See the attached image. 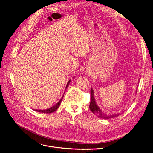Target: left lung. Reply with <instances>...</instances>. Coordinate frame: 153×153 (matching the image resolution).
I'll return each mask as SVG.
<instances>
[{
	"mask_svg": "<svg viewBox=\"0 0 153 153\" xmlns=\"http://www.w3.org/2000/svg\"><path fill=\"white\" fill-rule=\"evenodd\" d=\"M89 108L91 111L97 117L103 118V119H109V118H114L117 116H118L119 115H121L120 113L119 114H112V115H107L105 114L103 111H101L100 108L97 106V105L95 103V98H94V91L91 88V103L89 105Z\"/></svg>",
	"mask_w": 153,
	"mask_h": 153,
	"instance_id": "obj_1",
	"label": "left lung"
}]
</instances>
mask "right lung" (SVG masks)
Masks as SVG:
<instances>
[{
	"label": "right lung",
	"mask_w": 153,
	"mask_h": 153,
	"mask_svg": "<svg viewBox=\"0 0 153 153\" xmlns=\"http://www.w3.org/2000/svg\"><path fill=\"white\" fill-rule=\"evenodd\" d=\"M70 81H71V79L69 81V82H67L65 89L68 87V85H69V84ZM63 96H64V95H63ZM63 96L62 97L61 99L58 101V103H57L55 106H52V108H48V109H45V110H39V109H36V110H35V111H37V112H42V113H52V112H53L55 111H56V110L59 108V105H60V104H61V101H62V100Z\"/></svg>",
	"instance_id": "obj_1"
}]
</instances>
